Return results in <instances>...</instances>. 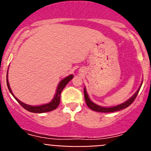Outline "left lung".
Returning <instances> with one entry per match:
<instances>
[{
    "mask_svg": "<svg viewBox=\"0 0 151 151\" xmlns=\"http://www.w3.org/2000/svg\"><path fill=\"white\" fill-rule=\"evenodd\" d=\"M141 87V86H140V88L138 89V91H136L135 94H134L132 97H131L130 99L128 100L127 101H125V103H123V104H119L118 105V106H113V107H104V106H98V105L94 104V103L92 102V101L89 99L88 95L85 88H84V95H85V102H86V104H87V106L90 108L91 110H94V111H97V112H101V113H111V112L119 111V110H122V109H125V108L130 106V105L133 103V101L135 100L136 97H137V95H138Z\"/></svg>",
    "mask_w": 151,
    "mask_h": 151,
    "instance_id": "obj_1",
    "label": "left lung"
}]
</instances>
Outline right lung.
Masks as SVG:
<instances>
[{"mask_svg": "<svg viewBox=\"0 0 151 151\" xmlns=\"http://www.w3.org/2000/svg\"><path fill=\"white\" fill-rule=\"evenodd\" d=\"M8 73V70H7ZM7 76V75H6ZM7 77V76H6ZM73 78V75H70L69 76H67L66 78H63V79L60 82L59 85H58V87H57V93H56L55 96H54V99L51 102H50L49 104H44L41 105V106H29V105L26 104H24V103L21 102L19 100H18L17 97L14 96V94H13V92H12L11 89H10V85H9V82H8V79L6 78V85H7V87L9 91H10L13 97H15V99L17 100V102L24 108V109H26V110L28 111L31 112V113H46V112H50L52 111V110H55L57 106H59L60 104V94L61 92H62L63 89L65 88L66 85L68 84V82Z\"/></svg>", "mask_w": 151, "mask_h": 151, "instance_id": "obj_1", "label": "right lung"}]
</instances>
